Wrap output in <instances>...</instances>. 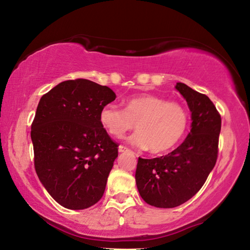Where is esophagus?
Returning a JSON list of instances; mask_svg holds the SVG:
<instances>
[{"mask_svg": "<svg viewBox=\"0 0 250 250\" xmlns=\"http://www.w3.org/2000/svg\"><path fill=\"white\" fill-rule=\"evenodd\" d=\"M128 151H130L129 147H126L125 146H119V152H128Z\"/></svg>", "mask_w": 250, "mask_h": 250, "instance_id": "1", "label": "esophagus"}]
</instances>
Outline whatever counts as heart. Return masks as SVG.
Here are the masks:
<instances>
[{
	"label": "heart",
	"mask_w": 250,
	"mask_h": 250,
	"mask_svg": "<svg viewBox=\"0 0 250 250\" xmlns=\"http://www.w3.org/2000/svg\"><path fill=\"white\" fill-rule=\"evenodd\" d=\"M99 121L110 135L118 139L124 138L137 125L139 131L130 138V142L160 154L172 150L183 138L188 113L180 103L143 94L126 99L125 110L115 104L104 105Z\"/></svg>",
	"instance_id": "heart-1"
}]
</instances>
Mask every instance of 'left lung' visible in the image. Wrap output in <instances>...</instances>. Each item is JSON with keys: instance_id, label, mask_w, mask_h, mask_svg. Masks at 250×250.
<instances>
[{"instance_id": "left-lung-1", "label": "left lung", "mask_w": 250, "mask_h": 250, "mask_svg": "<svg viewBox=\"0 0 250 250\" xmlns=\"http://www.w3.org/2000/svg\"><path fill=\"white\" fill-rule=\"evenodd\" d=\"M176 89L192 112V129L182 145L164 156L139 158L135 183L149 205L172 208L200 191L216 164L222 118L211 100L183 83Z\"/></svg>"}]
</instances>
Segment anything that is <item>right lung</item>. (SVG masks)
I'll list each match as a JSON object with an SVG mask.
<instances>
[{"label":"right lung","mask_w":250,"mask_h":250,"mask_svg":"<svg viewBox=\"0 0 250 250\" xmlns=\"http://www.w3.org/2000/svg\"><path fill=\"white\" fill-rule=\"evenodd\" d=\"M116 99L109 87L78 78L42 97L32 124L34 167L58 204L84 209L104 195L119 145L99 121Z\"/></svg>","instance_id":"1"}]
</instances>
